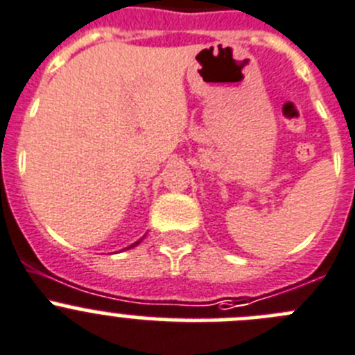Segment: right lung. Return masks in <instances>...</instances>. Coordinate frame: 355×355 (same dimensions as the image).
Listing matches in <instances>:
<instances>
[{
  "label": "right lung",
  "instance_id": "right-lung-1",
  "mask_svg": "<svg viewBox=\"0 0 355 355\" xmlns=\"http://www.w3.org/2000/svg\"><path fill=\"white\" fill-rule=\"evenodd\" d=\"M138 243H140V241H135V243H132V245H131V247H128V248H132V247H137V245H138Z\"/></svg>",
  "mask_w": 355,
  "mask_h": 355
}]
</instances>
